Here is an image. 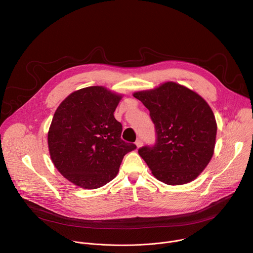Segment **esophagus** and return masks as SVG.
I'll list each match as a JSON object with an SVG mask.
<instances>
[{
    "mask_svg": "<svg viewBox=\"0 0 253 253\" xmlns=\"http://www.w3.org/2000/svg\"><path fill=\"white\" fill-rule=\"evenodd\" d=\"M135 144H136L137 148H139V147H141V145H142V141H141L140 139H138V140L135 142Z\"/></svg>",
    "mask_w": 253,
    "mask_h": 253,
    "instance_id": "esophagus-1",
    "label": "esophagus"
}]
</instances>
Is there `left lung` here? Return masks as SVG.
Returning <instances> with one entry per match:
<instances>
[{
	"label": "left lung",
	"instance_id": "left-lung-1",
	"mask_svg": "<svg viewBox=\"0 0 253 253\" xmlns=\"http://www.w3.org/2000/svg\"><path fill=\"white\" fill-rule=\"evenodd\" d=\"M133 96L150 111L155 125V145L138 150L154 177L168 185L193 181L214 153L217 124L208 103L175 82Z\"/></svg>",
	"mask_w": 253,
	"mask_h": 253
}]
</instances>
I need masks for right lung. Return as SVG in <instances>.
Returning a JSON list of instances; mask_svg holds the SVG:
<instances>
[{
  "mask_svg": "<svg viewBox=\"0 0 253 253\" xmlns=\"http://www.w3.org/2000/svg\"><path fill=\"white\" fill-rule=\"evenodd\" d=\"M121 94L103 86L71 93L57 108L48 132L51 160L70 182L84 189L116 177L123 157L136 145L121 139L114 111Z\"/></svg>",
  "mask_w": 253,
  "mask_h": 253,
  "instance_id": "right-lung-1",
  "label": "right lung"
}]
</instances>
